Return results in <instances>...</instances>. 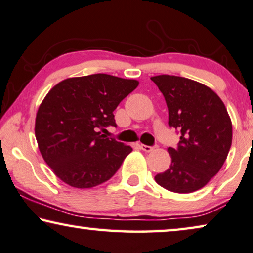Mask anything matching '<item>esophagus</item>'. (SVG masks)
<instances>
[{"mask_svg": "<svg viewBox=\"0 0 253 253\" xmlns=\"http://www.w3.org/2000/svg\"><path fill=\"white\" fill-rule=\"evenodd\" d=\"M141 149L145 152H151L154 149V146H150V145H145V144H141Z\"/></svg>", "mask_w": 253, "mask_h": 253, "instance_id": "1", "label": "esophagus"}]
</instances>
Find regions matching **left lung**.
<instances>
[{
	"label": "left lung",
	"instance_id": "obj_1",
	"mask_svg": "<svg viewBox=\"0 0 253 253\" xmlns=\"http://www.w3.org/2000/svg\"><path fill=\"white\" fill-rule=\"evenodd\" d=\"M151 81L167 103L169 127L180 135L177 148H168L170 167L154 179L168 191L192 193L223 167L232 145L231 118L220 97L198 82L170 75Z\"/></svg>",
	"mask_w": 253,
	"mask_h": 253
}]
</instances>
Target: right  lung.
<instances>
[{"label":"right lung","mask_w":253,"mask_h":253,"mask_svg":"<svg viewBox=\"0 0 253 253\" xmlns=\"http://www.w3.org/2000/svg\"><path fill=\"white\" fill-rule=\"evenodd\" d=\"M138 86L107 74L68 78L40 105L35 136L45 160L62 182L90 188L107 182L133 149L99 129L116 127L115 109Z\"/></svg>","instance_id":"right-lung-1"}]
</instances>
